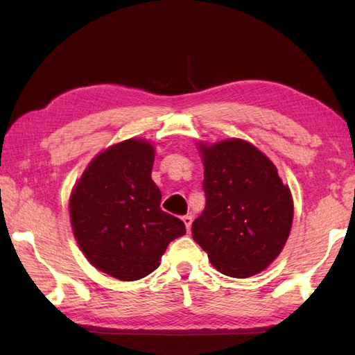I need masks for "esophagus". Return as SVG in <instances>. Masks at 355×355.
Returning a JSON list of instances; mask_svg holds the SVG:
<instances>
[{"mask_svg":"<svg viewBox=\"0 0 355 355\" xmlns=\"http://www.w3.org/2000/svg\"><path fill=\"white\" fill-rule=\"evenodd\" d=\"M183 223H184V225H186V230L189 232V230H191V225H192V215L183 216Z\"/></svg>","mask_w":355,"mask_h":355,"instance_id":"obj_1","label":"esophagus"}]
</instances>
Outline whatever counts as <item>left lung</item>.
I'll return each mask as SVG.
<instances>
[{"label": "left lung", "instance_id": "obj_1", "mask_svg": "<svg viewBox=\"0 0 355 355\" xmlns=\"http://www.w3.org/2000/svg\"><path fill=\"white\" fill-rule=\"evenodd\" d=\"M198 150L205 164L206 207L192 223V238L223 275H258L290 236V187L273 162L245 140L198 141Z\"/></svg>", "mask_w": 355, "mask_h": 355}]
</instances>
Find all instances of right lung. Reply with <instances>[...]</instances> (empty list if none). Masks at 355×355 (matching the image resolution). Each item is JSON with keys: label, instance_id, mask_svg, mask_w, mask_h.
<instances>
[{"label": "right lung", "instance_id": "add662e5", "mask_svg": "<svg viewBox=\"0 0 355 355\" xmlns=\"http://www.w3.org/2000/svg\"><path fill=\"white\" fill-rule=\"evenodd\" d=\"M155 149L145 139L116 143L87 166L70 195L73 235L92 266L120 281H137L160 266L184 223L160 209L150 178Z\"/></svg>", "mask_w": 355, "mask_h": 355}]
</instances>
